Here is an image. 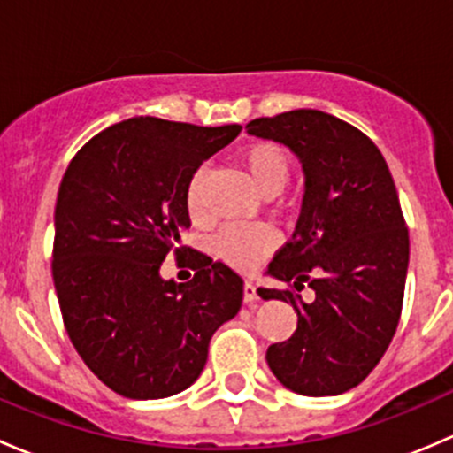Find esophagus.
<instances>
[{"label": "esophagus", "instance_id": "obj_1", "mask_svg": "<svg viewBox=\"0 0 453 453\" xmlns=\"http://www.w3.org/2000/svg\"><path fill=\"white\" fill-rule=\"evenodd\" d=\"M243 300L248 304H254L256 300H258V291H256V287L252 285V282H245L243 285Z\"/></svg>", "mask_w": 453, "mask_h": 453}]
</instances>
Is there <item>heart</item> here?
<instances>
[{"mask_svg":"<svg viewBox=\"0 0 453 453\" xmlns=\"http://www.w3.org/2000/svg\"><path fill=\"white\" fill-rule=\"evenodd\" d=\"M241 166L254 181L256 188L263 195H276L287 186L291 175V157L282 146L273 142L258 140L243 146L239 153ZM208 171L205 166L195 168L186 186V208L195 221H201L205 214L203 193ZM276 248V236L267 227H248V226H227L212 239V252L227 263L230 267L250 272L272 250Z\"/></svg>","mask_w":453,"mask_h":453,"instance_id":"heart-1","label":"heart"}]
</instances>
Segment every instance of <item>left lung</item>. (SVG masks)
Wrapping results in <instances>:
<instances>
[{
	"mask_svg": "<svg viewBox=\"0 0 453 453\" xmlns=\"http://www.w3.org/2000/svg\"><path fill=\"white\" fill-rule=\"evenodd\" d=\"M248 134L289 146L304 168V199L269 273L291 289H258L294 304L298 328L267 349L278 381L304 396L342 395L372 372L403 307L410 236L381 150L357 127L296 109L248 122ZM316 291L307 305L293 291Z\"/></svg>",
	"mask_w": 453,
	"mask_h": 453,
	"instance_id": "1",
	"label": "left lung"
}]
</instances>
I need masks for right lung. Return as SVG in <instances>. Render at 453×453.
Returning a JSON list of instances; mask_svg holds the SVG:
<instances>
[{"instance_id": "1", "label": "right lung", "mask_w": 453, "mask_h": 453, "mask_svg": "<svg viewBox=\"0 0 453 453\" xmlns=\"http://www.w3.org/2000/svg\"><path fill=\"white\" fill-rule=\"evenodd\" d=\"M241 125L129 118L72 157L54 208L52 278L63 324L87 368L129 399H164L197 381L210 337L239 313L243 280L195 250L193 280L159 276L180 258L195 168ZM190 250V248H188Z\"/></svg>"}]
</instances>
